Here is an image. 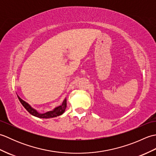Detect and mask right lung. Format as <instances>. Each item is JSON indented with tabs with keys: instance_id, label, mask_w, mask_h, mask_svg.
Listing matches in <instances>:
<instances>
[{
	"instance_id": "right-lung-1",
	"label": "right lung",
	"mask_w": 156,
	"mask_h": 156,
	"mask_svg": "<svg viewBox=\"0 0 156 156\" xmlns=\"http://www.w3.org/2000/svg\"><path fill=\"white\" fill-rule=\"evenodd\" d=\"M17 97L19 98V101L21 102L22 105L25 107V108L29 112V113L35 116L36 117L41 118V119L54 118V117H58V116L61 115L64 112L66 108V106H67V103H66V101H66V98H65L64 101H63L62 104L60 106H58V107H55L53 111H48L45 112V113H39V112L36 111L35 108H32L30 105H29L27 102H26L25 101H23V99L20 98L18 95H17Z\"/></svg>"
}]
</instances>
